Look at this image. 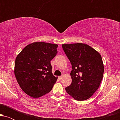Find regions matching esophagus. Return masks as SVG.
Here are the masks:
<instances>
[{
  "instance_id": "esophagus-1",
  "label": "esophagus",
  "mask_w": 120,
  "mask_h": 120,
  "mask_svg": "<svg viewBox=\"0 0 120 120\" xmlns=\"http://www.w3.org/2000/svg\"><path fill=\"white\" fill-rule=\"evenodd\" d=\"M62 77H63V76H62V75H61V76H59L58 77V78H59V79H61V78H62Z\"/></svg>"
}]
</instances>
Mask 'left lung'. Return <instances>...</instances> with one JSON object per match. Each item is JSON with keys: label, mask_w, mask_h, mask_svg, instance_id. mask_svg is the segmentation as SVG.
<instances>
[{"label": "left lung", "mask_w": 120, "mask_h": 120, "mask_svg": "<svg viewBox=\"0 0 120 120\" xmlns=\"http://www.w3.org/2000/svg\"><path fill=\"white\" fill-rule=\"evenodd\" d=\"M71 64V83L66 91L75 100L88 99L98 89L104 73V65L98 52L85 43L62 45Z\"/></svg>", "instance_id": "obj_1"}]
</instances>
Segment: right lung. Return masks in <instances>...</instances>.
I'll use <instances>...</instances> for the list:
<instances>
[{"mask_svg": "<svg viewBox=\"0 0 120 120\" xmlns=\"http://www.w3.org/2000/svg\"><path fill=\"white\" fill-rule=\"evenodd\" d=\"M56 44L37 42L27 45L16 57L15 75L21 89L34 98L49 93L57 81L51 60L57 53Z\"/></svg>", "mask_w": 120, "mask_h": 120, "instance_id": "1", "label": "right lung"}]
</instances>
